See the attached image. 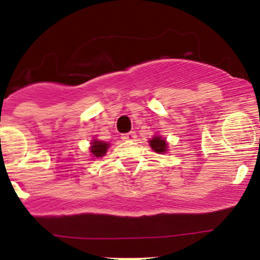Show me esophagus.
<instances>
[{"mask_svg":"<svg viewBox=\"0 0 260 260\" xmlns=\"http://www.w3.org/2000/svg\"><path fill=\"white\" fill-rule=\"evenodd\" d=\"M135 138H137V134H135V132L126 133V134L122 135V139H123V141L133 142V141H135Z\"/></svg>","mask_w":260,"mask_h":260,"instance_id":"34e87169","label":"esophagus"}]
</instances>
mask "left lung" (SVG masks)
I'll use <instances>...</instances> for the list:
<instances>
[{
  "label": "left lung",
  "instance_id": "left-lung-1",
  "mask_svg": "<svg viewBox=\"0 0 260 260\" xmlns=\"http://www.w3.org/2000/svg\"><path fill=\"white\" fill-rule=\"evenodd\" d=\"M148 143H150L151 148H152L155 152L167 153L168 143H167V141H165L164 138L160 137V135L156 134L155 137H152V139H150V141H148Z\"/></svg>",
  "mask_w": 260,
  "mask_h": 260
}]
</instances>
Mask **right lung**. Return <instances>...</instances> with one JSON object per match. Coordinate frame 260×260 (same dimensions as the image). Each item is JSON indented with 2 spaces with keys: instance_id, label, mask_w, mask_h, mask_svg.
Instances as JSON below:
<instances>
[{
  "instance_id": "obj_1",
  "label": "right lung",
  "mask_w": 260,
  "mask_h": 260,
  "mask_svg": "<svg viewBox=\"0 0 260 260\" xmlns=\"http://www.w3.org/2000/svg\"><path fill=\"white\" fill-rule=\"evenodd\" d=\"M109 146L110 144L108 143V142L99 141V139H92V141H91V146H89V152H91L92 158L103 157V156L107 153Z\"/></svg>"
}]
</instances>
